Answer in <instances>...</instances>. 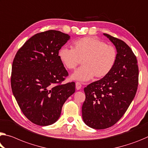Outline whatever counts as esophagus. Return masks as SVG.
Masks as SVG:
<instances>
[{
	"label": "esophagus",
	"mask_w": 148,
	"mask_h": 148,
	"mask_svg": "<svg viewBox=\"0 0 148 148\" xmlns=\"http://www.w3.org/2000/svg\"><path fill=\"white\" fill-rule=\"evenodd\" d=\"M81 88H82L81 84L79 83V82H76V90H80Z\"/></svg>",
	"instance_id": "obj_1"
}]
</instances>
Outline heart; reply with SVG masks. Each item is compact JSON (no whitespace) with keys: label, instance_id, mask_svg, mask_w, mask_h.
<instances>
[{"label":"heart","instance_id":"1","mask_svg":"<svg viewBox=\"0 0 148 148\" xmlns=\"http://www.w3.org/2000/svg\"><path fill=\"white\" fill-rule=\"evenodd\" d=\"M58 57L66 69L73 70L82 60V66L71 75V79L88 82L94 76L104 78L113 69L117 60V51L113 46L107 45L97 37L88 36L77 39L72 49L62 47Z\"/></svg>","mask_w":148,"mask_h":148}]
</instances>
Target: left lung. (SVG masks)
<instances>
[{
    "label": "left lung",
    "instance_id": "8db88e82",
    "mask_svg": "<svg viewBox=\"0 0 148 148\" xmlns=\"http://www.w3.org/2000/svg\"><path fill=\"white\" fill-rule=\"evenodd\" d=\"M117 51V60L110 73L84 88L86 99L82 112L86 125L105 129L114 125L125 113L135 97L138 84L136 57L127 44L103 34Z\"/></svg>",
    "mask_w": 148,
    "mask_h": 148
}]
</instances>
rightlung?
I'll use <instances>...</instances> for the list:
<instances>
[{"instance_id":"1","label":"right lung","mask_w":148,"mask_h":148,"mask_svg":"<svg viewBox=\"0 0 148 148\" xmlns=\"http://www.w3.org/2000/svg\"><path fill=\"white\" fill-rule=\"evenodd\" d=\"M70 36L56 30L39 33L23 44L12 67L13 95L23 114L39 126L55 123L75 92V83L62 84L69 74L58 57Z\"/></svg>"}]
</instances>
